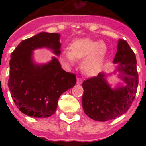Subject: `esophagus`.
I'll use <instances>...</instances> for the list:
<instances>
[{
	"mask_svg": "<svg viewBox=\"0 0 146 146\" xmlns=\"http://www.w3.org/2000/svg\"><path fill=\"white\" fill-rule=\"evenodd\" d=\"M76 83L79 85L82 84V79H80V78H77V80H76Z\"/></svg>",
	"mask_w": 146,
	"mask_h": 146,
	"instance_id": "1",
	"label": "esophagus"
}]
</instances>
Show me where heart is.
<instances>
[{
	"mask_svg": "<svg viewBox=\"0 0 146 146\" xmlns=\"http://www.w3.org/2000/svg\"><path fill=\"white\" fill-rule=\"evenodd\" d=\"M68 49L62 52L60 58L69 66L75 64L76 60L82 59L81 69L88 76L97 75L103 69L108 53L104 42L89 38H78L69 44Z\"/></svg>",
	"mask_w": 146,
	"mask_h": 146,
	"instance_id": "1",
	"label": "heart"
}]
</instances>
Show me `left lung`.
Here are the masks:
<instances>
[{
	"mask_svg": "<svg viewBox=\"0 0 146 146\" xmlns=\"http://www.w3.org/2000/svg\"><path fill=\"white\" fill-rule=\"evenodd\" d=\"M113 64H117L113 73L119 72L118 76L125 86L111 88L106 80L111 74L104 72L82 82V108L85 113L96 121L113 120L126 113L136 96L139 82L136 55L125 40L118 41Z\"/></svg>",
	"mask_w": 146,
	"mask_h": 146,
	"instance_id": "left-lung-1",
	"label": "left lung"
}]
</instances>
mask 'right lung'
<instances>
[{"mask_svg": "<svg viewBox=\"0 0 146 146\" xmlns=\"http://www.w3.org/2000/svg\"><path fill=\"white\" fill-rule=\"evenodd\" d=\"M60 36L59 33L42 32L22 41L11 53L8 86L15 104L26 115L50 117L60 95L76 85L75 74L64 70L56 57L44 64L33 60V50L43 48L59 56Z\"/></svg>", "mask_w": 146, "mask_h": 146, "instance_id": "1", "label": "right lung"}]
</instances>
